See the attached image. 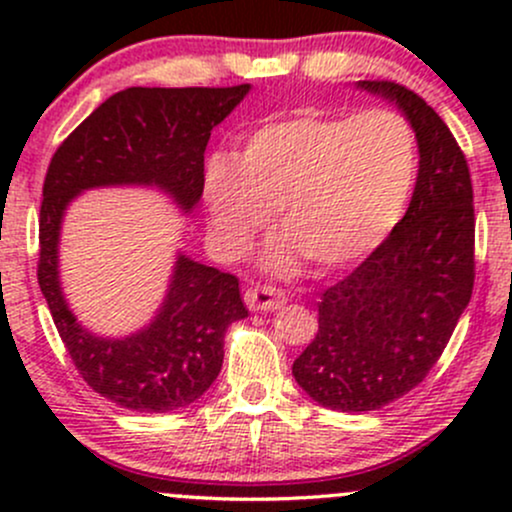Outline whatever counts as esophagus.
Instances as JSON below:
<instances>
[{"mask_svg": "<svg viewBox=\"0 0 512 512\" xmlns=\"http://www.w3.org/2000/svg\"><path fill=\"white\" fill-rule=\"evenodd\" d=\"M245 303H248L250 310H257V313H262V310H276L286 303V293L276 289V286L257 284L245 291Z\"/></svg>", "mask_w": 512, "mask_h": 512, "instance_id": "34e87169", "label": "esophagus"}]
</instances>
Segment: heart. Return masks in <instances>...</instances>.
<instances>
[{"instance_id": "heart-1", "label": "heart", "mask_w": 512, "mask_h": 512, "mask_svg": "<svg viewBox=\"0 0 512 512\" xmlns=\"http://www.w3.org/2000/svg\"><path fill=\"white\" fill-rule=\"evenodd\" d=\"M414 180L416 137L404 115L303 108L252 127L236 158H211L204 199L216 238L233 255L248 250L276 211L284 238L274 267L303 257L317 272H334L390 236Z\"/></svg>"}]
</instances>
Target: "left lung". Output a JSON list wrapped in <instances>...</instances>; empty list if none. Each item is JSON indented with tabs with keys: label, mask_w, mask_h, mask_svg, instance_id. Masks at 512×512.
I'll list each match as a JSON object with an SVG mask.
<instances>
[{
	"label": "left lung",
	"mask_w": 512,
	"mask_h": 512,
	"mask_svg": "<svg viewBox=\"0 0 512 512\" xmlns=\"http://www.w3.org/2000/svg\"><path fill=\"white\" fill-rule=\"evenodd\" d=\"M395 101L419 139L407 214L317 303V334L293 378L317 404L373 411L436 366L474 289V192L464 151L436 110L397 81H358Z\"/></svg>",
	"instance_id": "8db88e82"
}]
</instances>
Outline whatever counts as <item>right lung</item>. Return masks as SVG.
Segmentation results:
<instances>
[{
	"mask_svg": "<svg viewBox=\"0 0 512 512\" xmlns=\"http://www.w3.org/2000/svg\"><path fill=\"white\" fill-rule=\"evenodd\" d=\"M250 84L142 88L115 93L50 158L38 221V284L64 346L93 392L132 411L163 414L209 390L223 363V334L248 315L238 279L180 255L156 320L125 339L93 337L64 303L57 238L67 204L101 185H158L182 209L204 192L211 129L243 101Z\"/></svg>",
	"mask_w": 512,
	"mask_h": 512,
	"instance_id": "right-lung-1",
	"label": "right lung"
}]
</instances>
